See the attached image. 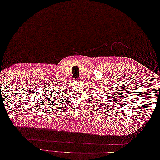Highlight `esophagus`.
Here are the masks:
<instances>
[{
    "label": "esophagus",
    "mask_w": 160,
    "mask_h": 160,
    "mask_svg": "<svg viewBox=\"0 0 160 160\" xmlns=\"http://www.w3.org/2000/svg\"><path fill=\"white\" fill-rule=\"evenodd\" d=\"M80 80V78H78V79H75V82H79Z\"/></svg>",
    "instance_id": "obj_1"
}]
</instances>
